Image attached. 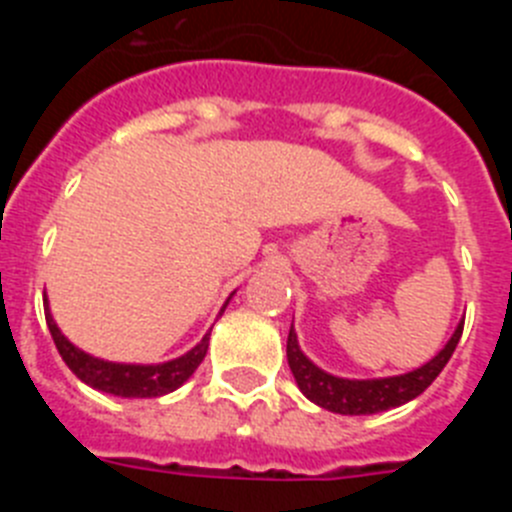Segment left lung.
<instances>
[{"label":"left lung","instance_id":"obj_1","mask_svg":"<svg viewBox=\"0 0 512 512\" xmlns=\"http://www.w3.org/2000/svg\"><path fill=\"white\" fill-rule=\"evenodd\" d=\"M461 330H464V320H461V325L454 330L451 341L443 346V351L436 359H431L425 366L415 369V372L400 374V377L341 379L333 377V374H325L323 369H318V366L302 354L292 328H289L287 336V361L302 395L315 402V405H320V408L341 415L384 413V410L415 400L420 392L431 387L433 379L443 372V366L449 364L456 343L461 338Z\"/></svg>","mask_w":512,"mask_h":512}]
</instances>
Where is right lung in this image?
Listing matches in <instances>:
<instances>
[{
	"label": "right lung",
	"instance_id": "obj_1",
	"mask_svg": "<svg viewBox=\"0 0 512 512\" xmlns=\"http://www.w3.org/2000/svg\"><path fill=\"white\" fill-rule=\"evenodd\" d=\"M45 310H48V302H45ZM45 323H48V330H51L58 354H61V359L66 361L71 372L84 384L94 387V390L110 392V395L117 397H158L166 395V392H174L176 387H182L192 377L194 369L205 359L207 346H210V333H207L189 354L179 356L174 361H166V364H112V361L94 359V356L84 354L76 346H71L63 338L61 330L56 328V323H53L51 312H45Z\"/></svg>",
	"mask_w": 512,
	"mask_h": 512
}]
</instances>
